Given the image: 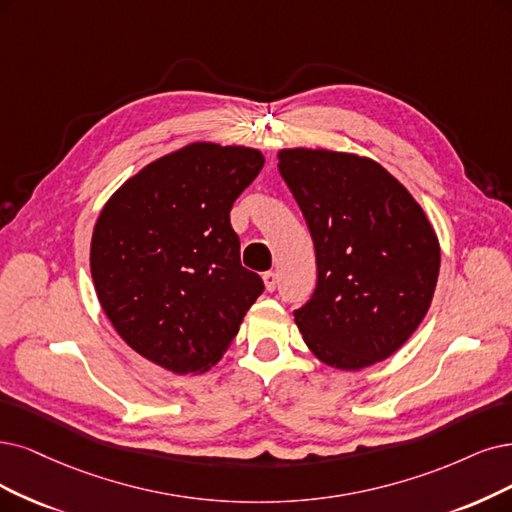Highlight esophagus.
Masks as SVG:
<instances>
[{
    "label": "esophagus",
    "mask_w": 512,
    "mask_h": 512,
    "mask_svg": "<svg viewBox=\"0 0 512 512\" xmlns=\"http://www.w3.org/2000/svg\"><path fill=\"white\" fill-rule=\"evenodd\" d=\"M263 285H266V289L272 293L276 291V285H278V274L276 272H266L263 274Z\"/></svg>",
    "instance_id": "esophagus-1"
}]
</instances>
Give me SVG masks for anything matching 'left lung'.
Returning <instances> with one entry per match:
<instances>
[{"label":"left lung","mask_w":512,"mask_h":512,"mask_svg":"<svg viewBox=\"0 0 512 512\" xmlns=\"http://www.w3.org/2000/svg\"><path fill=\"white\" fill-rule=\"evenodd\" d=\"M278 170L306 217L318 280L295 325L320 363L358 371L386 361L424 320L441 246L422 206L371 158L280 149Z\"/></svg>","instance_id":"obj_1"}]
</instances>
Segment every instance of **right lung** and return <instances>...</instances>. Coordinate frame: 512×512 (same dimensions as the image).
Returning a JSON list of instances; mask_svg holds the SVG:
<instances>
[{
    "instance_id": "1",
    "label": "right lung",
    "mask_w": 512,
    "mask_h": 512,
    "mask_svg": "<svg viewBox=\"0 0 512 512\" xmlns=\"http://www.w3.org/2000/svg\"><path fill=\"white\" fill-rule=\"evenodd\" d=\"M259 149L189 143L149 162L94 223L90 272L109 323L147 361L187 375L230 348L263 280L242 268L234 200L263 168Z\"/></svg>"
}]
</instances>
